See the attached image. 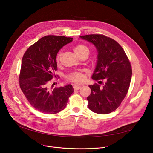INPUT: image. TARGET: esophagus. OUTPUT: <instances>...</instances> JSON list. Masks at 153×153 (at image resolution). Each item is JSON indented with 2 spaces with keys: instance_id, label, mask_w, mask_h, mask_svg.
Listing matches in <instances>:
<instances>
[{
  "instance_id": "obj_1",
  "label": "esophagus",
  "mask_w": 153,
  "mask_h": 153,
  "mask_svg": "<svg viewBox=\"0 0 153 153\" xmlns=\"http://www.w3.org/2000/svg\"><path fill=\"white\" fill-rule=\"evenodd\" d=\"M81 87V86L80 85H73V89H74V90H78V89H80V88Z\"/></svg>"
}]
</instances>
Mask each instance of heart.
Returning <instances> with one entry per match:
<instances>
[{
	"mask_svg": "<svg viewBox=\"0 0 153 153\" xmlns=\"http://www.w3.org/2000/svg\"><path fill=\"white\" fill-rule=\"evenodd\" d=\"M75 51V53L78 55V57H80L81 56L84 55H88L89 53V49L87 46L82 45V44H78L76 45L73 48ZM61 53L59 52L55 57V61L56 63L59 64L60 63L61 57ZM66 80L69 82H71L73 83H76V84H80L84 80V74L80 71H74L70 73L66 76Z\"/></svg>",
	"mask_w": 153,
	"mask_h": 153,
	"instance_id": "b5f03b06",
	"label": "heart"
}]
</instances>
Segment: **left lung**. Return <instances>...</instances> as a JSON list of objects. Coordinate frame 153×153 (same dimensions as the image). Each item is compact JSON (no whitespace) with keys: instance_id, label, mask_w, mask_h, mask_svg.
<instances>
[{"instance_id":"1","label":"left lung","mask_w":153,"mask_h":153,"mask_svg":"<svg viewBox=\"0 0 153 153\" xmlns=\"http://www.w3.org/2000/svg\"><path fill=\"white\" fill-rule=\"evenodd\" d=\"M80 38L93 43L98 50V62L92 78L106 81L103 86L89 85V108L96 114L114 112L126 96L130 85L132 69L124 50L116 41L103 34H88Z\"/></svg>"}]
</instances>
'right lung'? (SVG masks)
<instances>
[{
    "label": "right lung",
    "mask_w": 153,
    "mask_h": 153,
    "mask_svg": "<svg viewBox=\"0 0 153 153\" xmlns=\"http://www.w3.org/2000/svg\"><path fill=\"white\" fill-rule=\"evenodd\" d=\"M73 38L46 36L27 48L22 58L19 84L23 93L33 107L45 114H56L65 108L74 90L71 85L50 87L57 70L55 57L63 46ZM53 86V85H52Z\"/></svg>",
    "instance_id": "obj_1"
}]
</instances>
